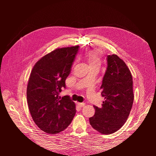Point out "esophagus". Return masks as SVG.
<instances>
[{
  "label": "esophagus",
  "mask_w": 156,
  "mask_h": 156,
  "mask_svg": "<svg viewBox=\"0 0 156 156\" xmlns=\"http://www.w3.org/2000/svg\"><path fill=\"white\" fill-rule=\"evenodd\" d=\"M77 105L79 107H83L84 106V103H77Z\"/></svg>",
  "instance_id": "esophagus-1"
}]
</instances>
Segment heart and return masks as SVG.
I'll use <instances>...</instances> for the list:
<instances>
[{"label": "heart", "mask_w": 156, "mask_h": 156, "mask_svg": "<svg viewBox=\"0 0 156 156\" xmlns=\"http://www.w3.org/2000/svg\"><path fill=\"white\" fill-rule=\"evenodd\" d=\"M88 60L90 66H100L101 60L99 51L96 50L89 51L88 54Z\"/></svg>", "instance_id": "obj_1"}]
</instances>
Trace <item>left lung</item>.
<instances>
[{
	"label": "left lung",
	"instance_id": "1",
	"mask_svg": "<svg viewBox=\"0 0 156 156\" xmlns=\"http://www.w3.org/2000/svg\"><path fill=\"white\" fill-rule=\"evenodd\" d=\"M107 68L101 89L104 97L101 107L94 105L95 115L90 124L100 133L109 135L120 129L128 118L133 103V78L126 63L116 55L107 56Z\"/></svg>",
	"mask_w": 156,
	"mask_h": 156
}]
</instances>
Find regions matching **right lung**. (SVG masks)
I'll return each instance as SVG.
<instances>
[{"mask_svg": "<svg viewBox=\"0 0 156 156\" xmlns=\"http://www.w3.org/2000/svg\"><path fill=\"white\" fill-rule=\"evenodd\" d=\"M79 46L56 49L45 55L32 68L27 88L33 120L47 133L56 134L71 124L76 112L75 103L58 96L71 72Z\"/></svg>", "mask_w": 156, "mask_h": 156, "instance_id": "add662e5", "label": "right lung"}]
</instances>
